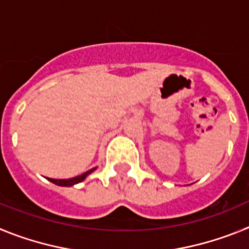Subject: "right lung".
<instances>
[{
  "instance_id": "1",
  "label": "right lung",
  "mask_w": 249,
  "mask_h": 249,
  "mask_svg": "<svg viewBox=\"0 0 249 249\" xmlns=\"http://www.w3.org/2000/svg\"><path fill=\"white\" fill-rule=\"evenodd\" d=\"M94 169L96 168H92V169H89V171H87V172L83 173V175L77 176V177H73V178H68V179H54V178H48V181H51L52 183L57 184V186H62V187L73 186V184L82 182L83 179H85V178L89 175V173L93 172Z\"/></svg>"
}]
</instances>
